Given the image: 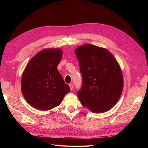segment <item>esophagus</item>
Returning <instances> with one entry per match:
<instances>
[{"label": "esophagus", "mask_w": 148, "mask_h": 148, "mask_svg": "<svg viewBox=\"0 0 148 148\" xmlns=\"http://www.w3.org/2000/svg\"><path fill=\"white\" fill-rule=\"evenodd\" d=\"M69 86H70V88L71 90H72V89H73V84H70Z\"/></svg>", "instance_id": "obj_1"}]
</instances>
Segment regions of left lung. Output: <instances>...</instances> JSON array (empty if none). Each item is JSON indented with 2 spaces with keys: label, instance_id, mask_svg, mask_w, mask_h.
<instances>
[{
  "label": "left lung",
  "instance_id": "1",
  "mask_svg": "<svg viewBox=\"0 0 148 148\" xmlns=\"http://www.w3.org/2000/svg\"><path fill=\"white\" fill-rule=\"evenodd\" d=\"M83 77L78 97L94 113H104L116 104L122 95L123 78L114 56L107 49L84 44L75 49Z\"/></svg>",
  "mask_w": 148,
  "mask_h": 148
}]
</instances>
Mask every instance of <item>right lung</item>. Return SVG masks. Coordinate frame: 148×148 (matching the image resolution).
<instances>
[{
	"label": "right lung",
	"instance_id": "right-lung-1",
	"mask_svg": "<svg viewBox=\"0 0 148 148\" xmlns=\"http://www.w3.org/2000/svg\"><path fill=\"white\" fill-rule=\"evenodd\" d=\"M62 54L61 49H43L26 65L21 77V92L34 108L51 110L59 106L70 92L69 86L65 83L57 67Z\"/></svg>",
	"mask_w": 148,
	"mask_h": 148
}]
</instances>
